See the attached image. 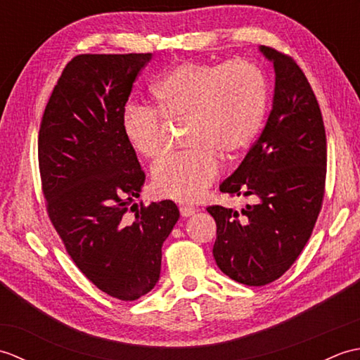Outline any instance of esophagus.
<instances>
[{
  "label": "esophagus",
  "mask_w": 360,
  "mask_h": 360,
  "mask_svg": "<svg viewBox=\"0 0 360 360\" xmlns=\"http://www.w3.org/2000/svg\"><path fill=\"white\" fill-rule=\"evenodd\" d=\"M179 210H181V215L184 217V218L192 217L195 212H198V209L192 207V205H182V207H179Z\"/></svg>",
  "instance_id": "34e87169"
}]
</instances>
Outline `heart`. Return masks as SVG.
I'll list each match as a JSON object with an SVG mask.
<instances>
[{
	"mask_svg": "<svg viewBox=\"0 0 360 360\" xmlns=\"http://www.w3.org/2000/svg\"><path fill=\"white\" fill-rule=\"evenodd\" d=\"M155 111L129 103L122 133L137 156L155 162L164 155L168 122H188L186 145L153 168V192L179 202L196 201L219 173V156L238 158L254 142L267 106L264 74L246 60L210 65L186 62L151 86ZM158 113L156 115L155 112Z\"/></svg>",
	"mask_w": 360,
	"mask_h": 360,
	"instance_id": "heart-1",
	"label": "heart"
}]
</instances>
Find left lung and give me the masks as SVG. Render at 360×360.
Wrapping results in <instances>:
<instances>
[{"mask_svg":"<svg viewBox=\"0 0 360 360\" xmlns=\"http://www.w3.org/2000/svg\"><path fill=\"white\" fill-rule=\"evenodd\" d=\"M274 65L272 110L254 147L219 186L232 196H254L241 212L212 205L213 257L227 277L248 286L280 278L308 243L322 207L326 136L317 98L292 58L267 46Z\"/></svg>","mask_w":360,"mask_h":360,"instance_id":"1","label":"left lung"}]
</instances>
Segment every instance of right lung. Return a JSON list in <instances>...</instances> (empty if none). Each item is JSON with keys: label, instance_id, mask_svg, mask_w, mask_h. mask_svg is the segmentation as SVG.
I'll list each match as a JSON object with an SVG mask.
<instances>
[{"label": "right lung", "instance_id": "right-lung-1", "mask_svg": "<svg viewBox=\"0 0 360 360\" xmlns=\"http://www.w3.org/2000/svg\"><path fill=\"white\" fill-rule=\"evenodd\" d=\"M151 53H83L66 65L43 114L38 162L53 227L89 281L131 302L155 288L173 201L141 207L145 174L122 133L133 83Z\"/></svg>", "mask_w": 360, "mask_h": 360}]
</instances>
